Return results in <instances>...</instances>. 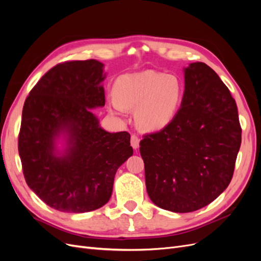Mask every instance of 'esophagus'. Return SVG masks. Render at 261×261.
<instances>
[{
  "mask_svg": "<svg viewBox=\"0 0 261 261\" xmlns=\"http://www.w3.org/2000/svg\"><path fill=\"white\" fill-rule=\"evenodd\" d=\"M139 141H140V139L136 135V134H132V136H130V145H132V147L134 149H137L139 147Z\"/></svg>",
  "mask_w": 261,
  "mask_h": 261,
  "instance_id": "esophagus-1",
  "label": "esophagus"
}]
</instances>
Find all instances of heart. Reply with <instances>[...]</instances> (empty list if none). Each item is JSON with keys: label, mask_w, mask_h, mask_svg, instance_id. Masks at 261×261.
<instances>
[{"label": "heart", "mask_w": 261, "mask_h": 261, "mask_svg": "<svg viewBox=\"0 0 261 261\" xmlns=\"http://www.w3.org/2000/svg\"><path fill=\"white\" fill-rule=\"evenodd\" d=\"M113 93L115 101L110 106L115 113H123L124 109H137L139 127L158 130L174 118L183 100L184 86L177 76L147 69L118 77Z\"/></svg>", "instance_id": "1"}]
</instances>
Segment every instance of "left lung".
Instances as JSON below:
<instances>
[{
  "mask_svg": "<svg viewBox=\"0 0 261 261\" xmlns=\"http://www.w3.org/2000/svg\"><path fill=\"white\" fill-rule=\"evenodd\" d=\"M242 143L236 102L201 62L185 68V91L173 121L145 134L139 151L147 193L158 207L192 212L222 194L233 177Z\"/></svg>",
  "mask_w": 261,
  "mask_h": 261,
  "instance_id": "left-lung-1",
  "label": "left lung"
}]
</instances>
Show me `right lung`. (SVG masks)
Returning a JSON list of instances; mask_svg holds the SVG:
<instances>
[{"label":"right lung","mask_w":261,"mask_h":261,"mask_svg":"<svg viewBox=\"0 0 261 261\" xmlns=\"http://www.w3.org/2000/svg\"><path fill=\"white\" fill-rule=\"evenodd\" d=\"M103 64L66 61L48 70L22 108L18 152L26 183L43 202L64 212L101 208L112 194L117 169L133 154L127 132L108 133L89 109L106 103ZM61 131L65 155L54 154Z\"/></svg>","instance_id":"1"}]
</instances>
